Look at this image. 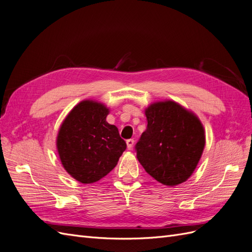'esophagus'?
<instances>
[{"label":"esophagus","instance_id":"1","mask_svg":"<svg viewBox=\"0 0 252 252\" xmlns=\"http://www.w3.org/2000/svg\"><path fill=\"white\" fill-rule=\"evenodd\" d=\"M126 144H127L128 149H132L133 145H134V140L133 139H129V140L126 141Z\"/></svg>","mask_w":252,"mask_h":252}]
</instances>
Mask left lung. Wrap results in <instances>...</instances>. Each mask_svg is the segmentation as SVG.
<instances>
[{"label":"left lung","mask_w":252,"mask_h":252,"mask_svg":"<svg viewBox=\"0 0 252 252\" xmlns=\"http://www.w3.org/2000/svg\"><path fill=\"white\" fill-rule=\"evenodd\" d=\"M145 114L147 128L135 145L139 162L163 185L184 183L196 168L205 147L201 121L174 101L152 103Z\"/></svg>","instance_id":"obj_1"}]
</instances>
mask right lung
I'll return each mask as SVG.
<instances>
[{"mask_svg":"<svg viewBox=\"0 0 252 252\" xmlns=\"http://www.w3.org/2000/svg\"><path fill=\"white\" fill-rule=\"evenodd\" d=\"M108 113L104 104L85 100L74 106L60 127L57 148L61 162L83 184L107 175L126 149L118 128L106 121Z\"/></svg>","mask_w":252,"mask_h":252,"instance_id":"right-lung-1","label":"right lung"}]
</instances>
